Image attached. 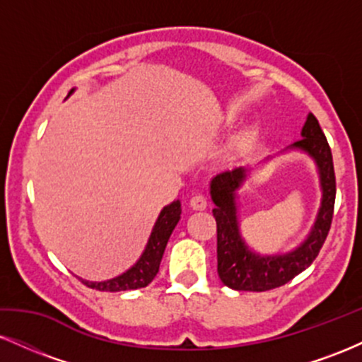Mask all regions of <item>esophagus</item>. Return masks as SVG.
<instances>
[{
	"label": "esophagus",
	"instance_id": "34e87169",
	"mask_svg": "<svg viewBox=\"0 0 362 362\" xmlns=\"http://www.w3.org/2000/svg\"><path fill=\"white\" fill-rule=\"evenodd\" d=\"M189 206L195 211H202V209H206V207H207V199L202 194H195V195H192V197H190Z\"/></svg>",
	"mask_w": 362,
	"mask_h": 362
}]
</instances>
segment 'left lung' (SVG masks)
Instances as JSON below:
<instances>
[{"label":"left lung","mask_w":362,"mask_h":362,"mask_svg":"<svg viewBox=\"0 0 362 362\" xmlns=\"http://www.w3.org/2000/svg\"><path fill=\"white\" fill-rule=\"evenodd\" d=\"M303 139L296 141L293 148H300L317 161L322 180V207L313 230L305 243L286 255L260 257L248 250L240 236L236 221L235 190L245 178L243 168L224 172L211 182V197L216 207L213 216L218 233V276L224 286L236 291H269L288 284L298 274L310 267L317 259L330 231L335 206V172L332 151L317 117L308 115L303 127Z\"/></svg>","instance_id":"obj_1"}]
</instances>
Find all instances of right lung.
Returning <instances> with one entry per match:
<instances>
[{
	"instance_id": "right-lung-1",
	"label": "right lung",
	"mask_w": 362,
	"mask_h": 362,
	"mask_svg": "<svg viewBox=\"0 0 362 362\" xmlns=\"http://www.w3.org/2000/svg\"><path fill=\"white\" fill-rule=\"evenodd\" d=\"M182 207L180 201L172 202V204L165 207L158 216V221L153 228V233L149 236V242L146 245V250H144L138 264L134 267L129 269L127 272H124L122 276L114 277L110 281L103 282H88L81 281L83 284H86L91 289L97 291H105V293H117V291H131V289H139L148 286L149 282L155 279V276L160 271V262L163 259L165 247H167L170 235H172L173 228L177 226L178 219H180Z\"/></svg>"
}]
</instances>
